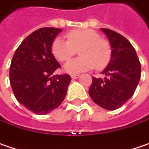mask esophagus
<instances>
[{"mask_svg":"<svg viewBox=\"0 0 149 149\" xmlns=\"http://www.w3.org/2000/svg\"><path fill=\"white\" fill-rule=\"evenodd\" d=\"M80 74H71V78L72 79H78V78H80Z\"/></svg>","mask_w":149,"mask_h":149,"instance_id":"1","label":"esophagus"}]
</instances>
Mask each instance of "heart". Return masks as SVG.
<instances>
[{
	"label": "heart",
	"mask_w": 149,
	"mask_h": 149,
	"mask_svg": "<svg viewBox=\"0 0 149 149\" xmlns=\"http://www.w3.org/2000/svg\"><path fill=\"white\" fill-rule=\"evenodd\" d=\"M67 40L57 37L52 43V52L60 62L71 58L79 48L80 58L68 62L63 70L69 74L80 73L93 69H103L110 61L112 54L109 42L100 38L97 32L88 29H77L66 34Z\"/></svg>",
	"instance_id": "1"
}]
</instances>
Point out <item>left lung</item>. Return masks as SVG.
<instances>
[{
    "mask_svg": "<svg viewBox=\"0 0 149 149\" xmlns=\"http://www.w3.org/2000/svg\"><path fill=\"white\" fill-rule=\"evenodd\" d=\"M106 35L112 49L110 61L102 74L104 79L92 77L89 95L96 104L107 110L120 108L133 96L141 78V64L130 41L109 29Z\"/></svg>",
    "mask_w": 149,
    "mask_h": 149,
    "instance_id": "left-lung-1",
    "label": "left lung"
}]
</instances>
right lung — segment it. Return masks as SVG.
<instances>
[{
  "instance_id": "add662e5",
  "label": "right lung",
  "mask_w": 149,
  "mask_h": 149,
  "mask_svg": "<svg viewBox=\"0 0 149 149\" xmlns=\"http://www.w3.org/2000/svg\"><path fill=\"white\" fill-rule=\"evenodd\" d=\"M62 31L41 28L28 36L16 50L10 66V84L17 100L27 109L47 114L61 105L71 81L69 74H53L60 67L52 43Z\"/></svg>"
}]
</instances>
